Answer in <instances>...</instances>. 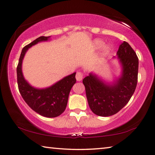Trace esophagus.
<instances>
[{
	"label": "esophagus",
	"instance_id": "esophagus-1",
	"mask_svg": "<svg viewBox=\"0 0 155 155\" xmlns=\"http://www.w3.org/2000/svg\"><path fill=\"white\" fill-rule=\"evenodd\" d=\"M83 74L82 72H77V74H76V79H77V81H81L83 79Z\"/></svg>",
	"mask_w": 155,
	"mask_h": 155
}]
</instances>
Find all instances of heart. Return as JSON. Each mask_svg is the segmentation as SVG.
<instances>
[{
    "mask_svg": "<svg viewBox=\"0 0 155 155\" xmlns=\"http://www.w3.org/2000/svg\"><path fill=\"white\" fill-rule=\"evenodd\" d=\"M104 41H103L102 40H100V39L95 40L93 42V48L95 51H98V50L101 49L104 46ZM109 51H110L109 46H104L103 49V51H102V54H103V56L107 55V54L109 53Z\"/></svg>",
    "mask_w": 155,
    "mask_h": 155,
    "instance_id": "heart-1",
    "label": "heart"
}]
</instances>
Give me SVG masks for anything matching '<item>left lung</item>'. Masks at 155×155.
<instances>
[{
	"label": "left lung",
	"instance_id": "left-lung-1",
	"mask_svg": "<svg viewBox=\"0 0 155 155\" xmlns=\"http://www.w3.org/2000/svg\"><path fill=\"white\" fill-rule=\"evenodd\" d=\"M117 57L122 72L116 80L106 82L92 72L83 80L89 106L99 116L117 114L128 103L137 86L139 60L134 50L124 41L119 46Z\"/></svg>",
	"mask_w": 155,
	"mask_h": 155
}]
</instances>
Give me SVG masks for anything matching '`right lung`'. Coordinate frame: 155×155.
<instances>
[{
  "instance_id": "right-lung-1",
  "label": "right lung",
  "mask_w": 155,
  "mask_h": 155,
  "mask_svg": "<svg viewBox=\"0 0 155 155\" xmlns=\"http://www.w3.org/2000/svg\"><path fill=\"white\" fill-rule=\"evenodd\" d=\"M50 38L41 36L23 48L17 66V81L21 96L33 111L44 117H55L66 108L70 90L77 82L76 72L63 78L48 87L39 89L31 86L25 80L22 70V61L28 49L41 41H48Z\"/></svg>"
}]
</instances>
